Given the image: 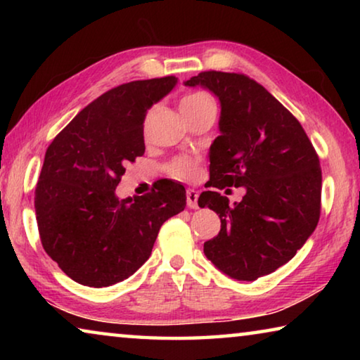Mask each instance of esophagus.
I'll use <instances>...</instances> for the list:
<instances>
[{"mask_svg":"<svg viewBox=\"0 0 360 360\" xmlns=\"http://www.w3.org/2000/svg\"><path fill=\"white\" fill-rule=\"evenodd\" d=\"M186 197H187V206H188V208L197 210L198 208V192L193 191V188H188L187 193H186Z\"/></svg>","mask_w":360,"mask_h":360,"instance_id":"1","label":"esophagus"}]
</instances>
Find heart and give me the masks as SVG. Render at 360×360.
<instances>
[{"label": "heart", "mask_w": 360, "mask_h": 360, "mask_svg": "<svg viewBox=\"0 0 360 360\" xmlns=\"http://www.w3.org/2000/svg\"><path fill=\"white\" fill-rule=\"evenodd\" d=\"M206 105H214L212 98L205 92H195L188 94L181 100V111H188V109H197ZM167 172L169 176L181 181H193L198 176V165L197 160L191 157H178L173 162H169L167 167Z\"/></svg>", "instance_id": "b5f03b06"}]
</instances>
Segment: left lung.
Listing matches in <instances>:
<instances>
[{"mask_svg": "<svg viewBox=\"0 0 360 360\" xmlns=\"http://www.w3.org/2000/svg\"><path fill=\"white\" fill-rule=\"evenodd\" d=\"M184 84L210 90L221 103L208 187L246 188L233 205L216 191L200 195V208L208 206L221 219L205 255L236 281H255L288 264L318 225V154L300 122L248 76L205 71Z\"/></svg>", "mask_w": 360, "mask_h": 360, "instance_id": "left-lung-1", "label": "left lung"}]
</instances>
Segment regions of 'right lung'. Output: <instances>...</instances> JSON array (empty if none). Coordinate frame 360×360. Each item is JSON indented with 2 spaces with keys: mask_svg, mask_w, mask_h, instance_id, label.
Segmentation results:
<instances>
[{
  "mask_svg": "<svg viewBox=\"0 0 360 360\" xmlns=\"http://www.w3.org/2000/svg\"><path fill=\"white\" fill-rule=\"evenodd\" d=\"M178 79L122 84L85 106L49 146L34 192L44 251L72 281L108 288L149 259L162 224L186 208V188L157 181L120 200L125 165L144 154L143 122Z\"/></svg>",
  "mask_w": 360,
  "mask_h": 360,
  "instance_id": "obj_1",
  "label": "right lung"
}]
</instances>
